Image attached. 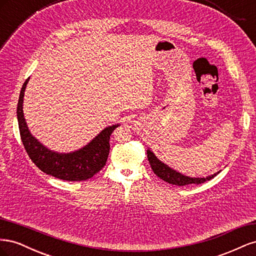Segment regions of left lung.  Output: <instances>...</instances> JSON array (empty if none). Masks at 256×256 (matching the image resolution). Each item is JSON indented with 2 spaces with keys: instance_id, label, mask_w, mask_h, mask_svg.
Instances as JSON below:
<instances>
[{
  "instance_id": "left-lung-1",
  "label": "left lung",
  "mask_w": 256,
  "mask_h": 256,
  "mask_svg": "<svg viewBox=\"0 0 256 256\" xmlns=\"http://www.w3.org/2000/svg\"><path fill=\"white\" fill-rule=\"evenodd\" d=\"M147 158H148L150 164L152 168L154 173L156 174L160 180H164L171 184H176V186H186V184H203L207 180H210L212 178H214L216 175H218V173H216L212 176L208 177H203V178H192V177H188L184 176L180 173H178L174 170H172L171 168H168L166 164H164V162H161L152 152H150V150H147Z\"/></svg>"
}]
</instances>
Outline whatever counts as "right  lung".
Instances as JSON below:
<instances>
[{
  "label": "right lung",
  "instance_id": "obj_1",
  "mask_svg": "<svg viewBox=\"0 0 256 256\" xmlns=\"http://www.w3.org/2000/svg\"><path fill=\"white\" fill-rule=\"evenodd\" d=\"M28 79L23 83L20 92L17 118L21 141L30 160L44 173L63 180H86L97 174L106 166L110 152V136L118 125L104 128L94 140L76 152L58 154L48 150L30 134L23 115V97Z\"/></svg>",
  "mask_w": 256,
  "mask_h": 256
}]
</instances>
